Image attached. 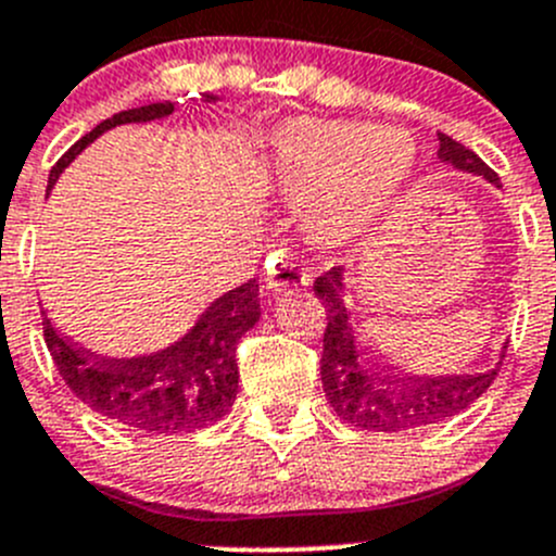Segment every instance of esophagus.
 <instances>
[{
    "mask_svg": "<svg viewBox=\"0 0 556 556\" xmlns=\"http://www.w3.org/2000/svg\"><path fill=\"white\" fill-rule=\"evenodd\" d=\"M309 282H313L309 268H304L295 257L277 252V257L268 261V274L263 279V288H266V293H282V290L290 288H307Z\"/></svg>",
    "mask_w": 556,
    "mask_h": 556,
    "instance_id": "1",
    "label": "esophagus"
}]
</instances>
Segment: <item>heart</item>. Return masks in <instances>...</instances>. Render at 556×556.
I'll use <instances>...</instances> for the list:
<instances>
[{"mask_svg": "<svg viewBox=\"0 0 556 556\" xmlns=\"http://www.w3.org/2000/svg\"><path fill=\"white\" fill-rule=\"evenodd\" d=\"M414 164L412 137L365 123H290L268 155L279 194L313 207L320 247H345L376 230L401 205Z\"/></svg>", "mask_w": 556, "mask_h": 556, "instance_id": "heart-1", "label": "heart"}]
</instances>
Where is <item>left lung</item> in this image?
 <instances>
[{
    "mask_svg": "<svg viewBox=\"0 0 556 556\" xmlns=\"http://www.w3.org/2000/svg\"><path fill=\"white\" fill-rule=\"evenodd\" d=\"M439 159L460 173L482 175L500 186L494 169L447 134H439ZM342 274L345 268L334 266L313 285L315 295L326 307L320 381H324L326 401L340 419L372 433H406L425 425H439L469 408L500 376L502 362L494 370L475 372V376L397 378L387 370H376V365L367 359V351L362 349L354 313L345 304Z\"/></svg>",
    "mask_w": 556,
    "mask_h": 556,
    "instance_id": "left-lung-1",
    "label": "left lung"
}]
</instances>
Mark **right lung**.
<instances>
[{
	"instance_id": "1",
	"label": "right lung",
	"mask_w": 556,
	"mask_h": 556,
	"mask_svg": "<svg viewBox=\"0 0 556 556\" xmlns=\"http://www.w3.org/2000/svg\"><path fill=\"white\" fill-rule=\"evenodd\" d=\"M211 98L214 96H205V101ZM173 103L164 101L112 114L51 167L49 191L62 169L103 131L123 123L161 121L173 114ZM257 295L261 288L249 279L216 299L175 345L134 359H106L79 349L76 342L65 340L43 313L46 349L71 392L101 417L144 433H191L219 422L236 403V349L261 318Z\"/></svg>"
}]
</instances>
